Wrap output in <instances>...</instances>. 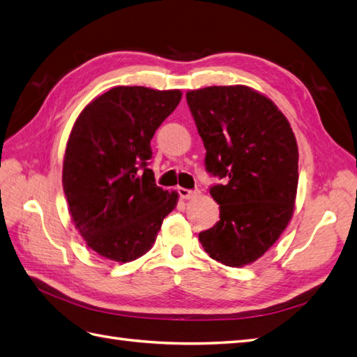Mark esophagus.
Returning <instances> with one entry per match:
<instances>
[{
	"instance_id": "esophagus-1",
	"label": "esophagus",
	"mask_w": 357,
	"mask_h": 357,
	"mask_svg": "<svg viewBox=\"0 0 357 357\" xmlns=\"http://www.w3.org/2000/svg\"><path fill=\"white\" fill-rule=\"evenodd\" d=\"M178 195L181 196V199H192V197L196 196V192H193V190L184 188V187H179L178 188Z\"/></svg>"
}]
</instances>
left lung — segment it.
I'll return each mask as SVG.
<instances>
[{
    "label": "left lung",
    "mask_w": 357,
    "mask_h": 357,
    "mask_svg": "<svg viewBox=\"0 0 357 357\" xmlns=\"http://www.w3.org/2000/svg\"><path fill=\"white\" fill-rule=\"evenodd\" d=\"M187 103L205 147V169L220 220L199 240L225 266L250 264L277 242L292 218L298 146L291 124L268 97L243 86L188 91Z\"/></svg>",
    "instance_id": "left-lung-1"
}]
</instances>
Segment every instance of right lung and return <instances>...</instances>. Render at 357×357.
Returning a JSON list of instances; mask_svg holds the SVG:
<instances>
[{"label": "right lung", "instance_id": "add662e5", "mask_svg": "<svg viewBox=\"0 0 357 357\" xmlns=\"http://www.w3.org/2000/svg\"><path fill=\"white\" fill-rule=\"evenodd\" d=\"M182 93L115 86L80 112L66 143L62 182L71 219L98 255L126 263L151 250L178 193L156 185L151 139Z\"/></svg>", "mask_w": 357, "mask_h": 357}]
</instances>
